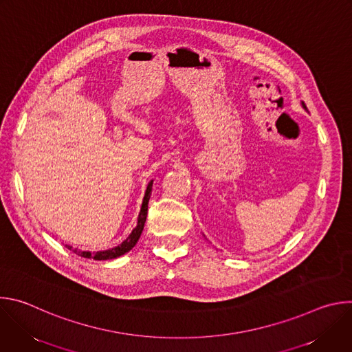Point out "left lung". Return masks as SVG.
<instances>
[{"mask_svg":"<svg viewBox=\"0 0 352 352\" xmlns=\"http://www.w3.org/2000/svg\"><path fill=\"white\" fill-rule=\"evenodd\" d=\"M302 107L307 110V106H305V103H304V102H302Z\"/></svg>","mask_w":352,"mask_h":352,"instance_id":"1","label":"left lung"}]
</instances>
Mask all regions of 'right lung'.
I'll use <instances>...</instances> for the list:
<instances>
[{
	"mask_svg": "<svg viewBox=\"0 0 352 352\" xmlns=\"http://www.w3.org/2000/svg\"><path fill=\"white\" fill-rule=\"evenodd\" d=\"M152 186H153V181H150L147 184V188H146V192H144V196H143V202H142V208H140V212H139V217H138V224L136 227L132 230V232L128 235V238L125 241H122V243H120L118 246L116 248H111V249H107V250H98V252H89V250H78L76 248L72 249V246L69 245H65L69 250H72L74 254L82 256V258H87V259H94V261H109V259H116L118 256H122L125 255L126 252H129V250L136 245V242L139 241L140 238V234L143 231V227H144V221H146V217H147V205H148V199H150V195H152Z\"/></svg>",
	"mask_w": 352,
	"mask_h": 352,
	"instance_id": "right-lung-1",
	"label": "right lung"
}]
</instances>
